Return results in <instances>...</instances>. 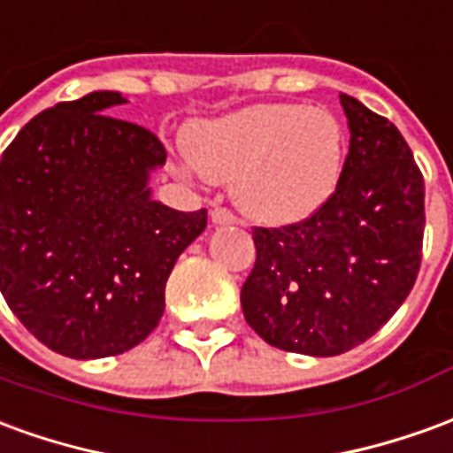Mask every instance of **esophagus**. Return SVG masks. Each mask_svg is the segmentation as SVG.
<instances>
[{
    "instance_id": "obj_1",
    "label": "esophagus",
    "mask_w": 453,
    "mask_h": 453,
    "mask_svg": "<svg viewBox=\"0 0 453 453\" xmlns=\"http://www.w3.org/2000/svg\"><path fill=\"white\" fill-rule=\"evenodd\" d=\"M234 221H236V217H234L229 210H224V207H214V210H211V224L226 226V224H234Z\"/></svg>"
}]
</instances>
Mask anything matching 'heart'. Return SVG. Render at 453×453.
<instances>
[{"instance_id": "obj_1", "label": "heart", "mask_w": 453, "mask_h": 453, "mask_svg": "<svg viewBox=\"0 0 453 453\" xmlns=\"http://www.w3.org/2000/svg\"><path fill=\"white\" fill-rule=\"evenodd\" d=\"M185 149L190 163L178 165L180 175L232 182L236 207L268 226L297 224L322 210L346 160L344 131L334 114L285 102L192 121Z\"/></svg>"}]
</instances>
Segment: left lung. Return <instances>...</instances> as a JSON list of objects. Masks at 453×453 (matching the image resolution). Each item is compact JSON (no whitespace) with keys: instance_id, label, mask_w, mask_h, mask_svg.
I'll list each match as a JSON object with an SVG mask.
<instances>
[{"instance_id":"8db88e82","label":"left lung","mask_w":453,"mask_h":453,"mask_svg":"<svg viewBox=\"0 0 453 453\" xmlns=\"http://www.w3.org/2000/svg\"><path fill=\"white\" fill-rule=\"evenodd\" d=\"M349 156L310 219L253 229L243 317L263 342L304 356L364 344L405 303L422 261L425 180L395 124L339 95Z\"/></svg>"}]
</instances>
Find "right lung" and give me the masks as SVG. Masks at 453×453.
I'll return each instance as SVG.
<instances>
[{"mask_svg":"<svg viewBox=\"0 0 453 453\" xmlns=\"http://www.w3.org/2000/svg\"><path fill=\"white\" fill-rule=\"evenodd\" d=\"M129 99L97 89L41 111L2 153V295L41 344L104 358L158 326L165 283L207 210L153 200L165 149L109 117Z\"/></svg>","mask_w":453,"mask_h":453,"instance_id":"add662e5","label":"right lung"}]
</instances>
